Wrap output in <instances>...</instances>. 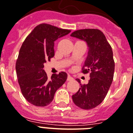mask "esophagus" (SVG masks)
I'll return each instance as SVG.
<instances>
[{
    "label": "esophagus",
    "mask_w": 133,
    "mask_h": 133,
    "mask_svg": "<svg viewBox=\"0 0 133 133\" xmlns=\"http://www.w3.org/2000/svg\"><path fill=\"white\" fill-rule=\"evenodd\" d=\"M73 78L71 75H68V77H67V81H71V80H73Z\"/></svg>",
    "instance_id": "34e87169"
}]
</instances>
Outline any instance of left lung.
<instances>
[{"label":"left lung","mask_w":133,"mask_h":133,"mask_svg":"<svg viewBox=\"0 0 133 133\" xmlns=\"http://www.w3.org/2000/svg\"><path fill=\"white\" fill-rule=\"evenodd\" d=\"M71 37L84 41L88 47L82 73L90 72L88 84L81 85L72 99L77 107L91 109L101 103L113 82L115 69L113 51L104 34L98 29H82ZM79 83L80 80L76 79Z\"/></svg>","instance_id":"1"}]
</instances>
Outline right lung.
<instances>
[{"mask_svg":"<svg viewBox=\"0 0 133 133\" xmlns=\"http://www.w3.org/2000/svg\"><path fill=\"white\" fill-rule=\"evenodd\" d=\"M71 32L47 24L36 26L19 49L15 69L21 91L30 103L45 107L53 101L56 90L67 79L65 72L48 79L44 63L54 56V41Z\"/></svg>","mask_w":133,"mask_h":133,"instance_id":"add662e5","label":"right lung"}]
</instances>
